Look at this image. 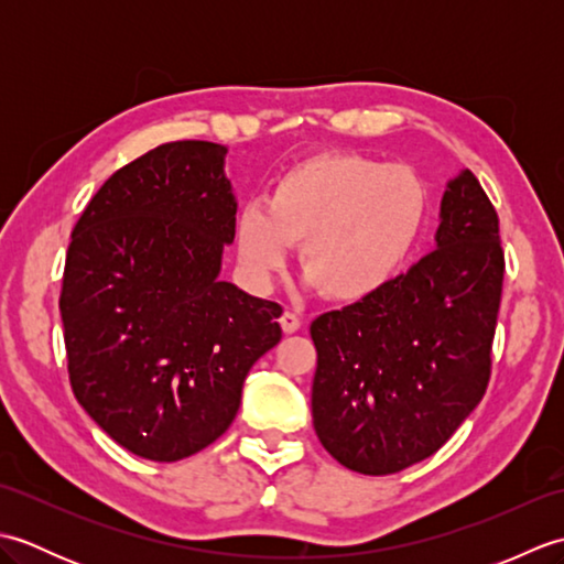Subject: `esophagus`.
I'll list each match as a JSON object with an SVG mask.
<instances>
[{"label": "esophagus", "mask_w": 564, "mask_h": 564, "mask_svg": "<svg viewBox=\"0 0 564 564\" xmlns=\"http://www.w3.org/2000/svg\"><path fill=\"white\" fill-rule=\"evenodd\" d=\"M301 325H303L301 317H297L295 313H291V310H285V313L281 315V327H283L285 334L297 332V329H301Z\"/></svg>", "instance_id": "esophagus-1"}]
</instances>
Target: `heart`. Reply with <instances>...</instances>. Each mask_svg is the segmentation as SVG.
Listing matches in <instances>:
<instances>
[{
  "instance_id": "b5f03b06",
  "label": "heart",
  "mask_w": 564,
  "mask_h": 564,
  "mask_svg": "<svg viewBox=\"0 0 564 564\" xmlns=\"http://www.w3.org/2000/svg\"><path fill=\"white\" fill-rule=\"evenodd\" d=\"M429 213L412 170L349 152H325L285 170L235 223L239 267L269 285L301 245L305 279L334 303L380 293L410 259Z\"/></svg>"
}]
</instances>
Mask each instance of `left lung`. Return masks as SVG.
Returning <instances> with one entry per match:
<instances>
[{
    "mask_svg": "<svg viewBox=\"0 0 564 564\" xmlns=\"http://www.w3.org/2000/svg\"><path fill=\"white\" fill-rule=\"evenodd\" d=\"M438 220L431 254L310 325L317 438L361 475L434 455L487 390L505 251L497 210L470 170L448 178Z\"/></svg>",
    "mask_w": 564,
    "mask_h": 564,
    "instance_id": "left-lung-1",
    "label": "left lung"
}]
</instances>
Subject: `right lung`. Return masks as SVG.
I'll use <instances>...</instances> for the list:
<instances>
[{"mask_svg": "<svg viewBox=\"0 0 564 564\" xmlns=\"http://www.w3.org/2000/svg\"><path fill=\"white\" fill-rule=\"evenodd\" d=\"M225 145L166 142L118 170L72 230L59 315L77 402L118 446L174 463L220 438L281 341L279 303L220 281L237 200Z\"/></svg>", "mask_w": 564, "mask_h": 564, "instance_id": "right-lung-1", "label": "right lung"}]
</instances>
